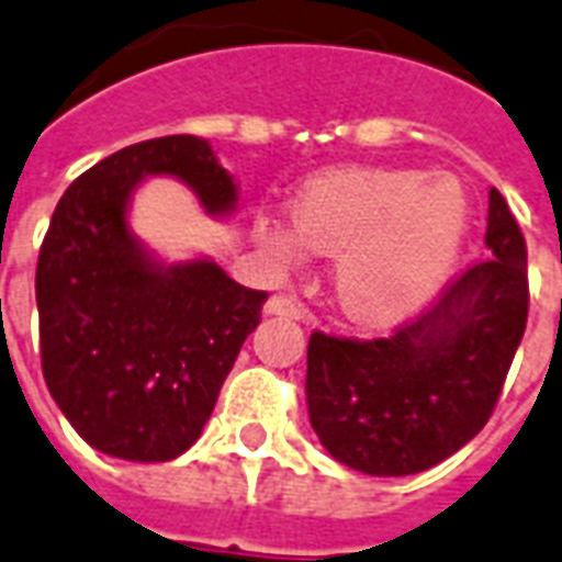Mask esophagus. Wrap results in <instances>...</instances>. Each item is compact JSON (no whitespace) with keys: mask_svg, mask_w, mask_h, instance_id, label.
<instances>
[{"mask_svg":"<svg viewBox=\"0 0 562 562\" xmlns=\"http://www.w3.org/2000/svg\"><path fill=\"white\" fill-rule=\"evenodd\" d=\"M266 314H280V317H291V321H305L308 317L303 305L289 294H273L266 303Z\"/></svg>","mask_w":562,"mask_h":562,"instance_id":"1","label":"esophagus"}]
</instances>
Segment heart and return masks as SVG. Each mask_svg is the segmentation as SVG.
Returning <instances> with one entry per match:
<instances>
[{
	"label": "heart",
	"instance_id": "obj_1",
	"mask_svg": "<svg viewBox=\"0 0 562 562\" xmlns=\"http://www.w3.org/2000/svg\"><path fill=\"white\" fill-rule=\"evenodd\" d=\"M294 231L262 227L282 259L305 248L340 254L337 303L352 321L386 326L422 308L445 285L464 227L468 199L453 178L346 167L308 178L291 202Z\"/></svg>",
	"mask_w": 562,
	"mask_h": 562
}]
</instances>
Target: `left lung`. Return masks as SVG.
I'll list each match as a JSON object with an SVG mask.
<instances>
[{
    "label": "left lung",
    "mask_w": 562,
    "mask_h": 562,
    "mask_svg": "<svg viewBox=\"0 0 562 562\" xmlns=\"http://www.w3.org/2000/svg\"><path fill=\"white\" fill-rule=\"evenodd\" d=\"M485 241L487 259L464 268L430 312L392 335L314 331L308 418L337 462L369 476H409L485 427L528 321L526 239L496 187Z\"/></svg>",
    "instance_id": "8db88e82"
}]
</instances>
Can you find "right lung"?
<instances>
[{
    "label": "right lung",
    "mask_w": 562,
    "mask_h": 562,
    "mask_svg": "<svg viewBox=\"0 0 562 562\" xmlns=\"http://www.w3.org/2000/svg\"><path fill=\"white\" fill-rule=\"evenodd\" d=\"M144 176H176L207 213L236 184L207 140L167 135L117 149L68 187L36 259L40 358L52 398L94 450L170 462L202 436L268 291L216 262L161 266L126 227Z\"/></svg>",
    "instance_id": "obj_1"
}]
</instances>
